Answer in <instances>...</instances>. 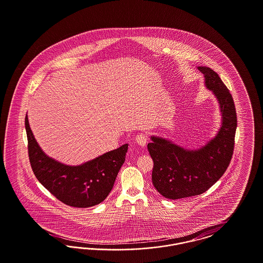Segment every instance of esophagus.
Wrapping results in <instances>:
<instances>
[{
	"label": "esophagus",
	"mask_w": 263,
	"mask_h": 263,
	"mask_svg": "<svg viewBox=\"0 0 263 263\" xmlns=\"http://www.w3.org/2000/svg\"><path fill=\"white\" fill-rule=\"evenodd\" d=\"M135 140H136V143H137L139 146L145 147L146 144H147V142H148V137H147L145 134L140 133V134H138L137 136H136Z\"/></svg>",
	"instance_id": "esophagus-1"
}]
</instances>
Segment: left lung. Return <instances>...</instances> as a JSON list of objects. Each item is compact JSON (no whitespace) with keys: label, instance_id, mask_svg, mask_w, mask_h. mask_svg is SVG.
I'll return each mask as SVG.
<instances>
[{"label":"left lung","instance_id":"8db88e82","mask_svg":"<svg viewBox=\"0 0 263 263\" xmlns=\"http://www.w3.org/2000/svg\"><path fill=\"white\" fill-rule=\"evenodd\" d=\"M207 89L218 100L221 125L217 134L197 149H186L172 140L151 136L148 150L154 161L152 181L167 199L202 194L215 184L228 168L235 145L237 113L234 100L225 84L212 69L198 66Z\"/></svg>","mask_w":263,"mask_h":263}]
</instances>
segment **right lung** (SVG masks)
<instances>
[{"mask_svg":"<svg viewBox=\"0 0 263 263\" xmlns=\"http://www.w3.org/2000/svg\"><path fill=\"white\" fill-rule=\"evenodd\" d=\"M25 130L31 168L38 181L64 204L88 208L104 200L111 191L125 162L128 144L79 165H68L47 156L30 129L27 114Z\"/></svg>","mask_w":263,"mask_h":263,"instance_id":"right-lung-1","label":"right lung"}]
</instances>
